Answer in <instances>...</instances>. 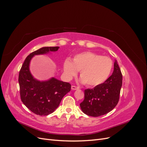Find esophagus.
I'll use <instances>...</instances> for the list:
<instances>
[{
  "label": "esophagus",
  "mask_w": 147,
  "mask_h": 147,
  "mask_svg": "<svg viewBox=\"0 0 147 147\" xmlns=\"http://www.w3.org/2000/svg\"><path fill=\"white\" fill-rule=\"evenodd\" d=\"M71 89H72V90H78V87L72 85V86H71Z\"/></svg>",
  "instance_id": "34e87169"
}]
</instances>
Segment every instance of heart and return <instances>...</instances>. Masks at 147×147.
Wrapping results in <instances>:
<instances>
[{
	"label": "heart",
	"instance_id": "1",
	"mask_svg": "<svg viewBox=\"0 0 147 147\" xmlns=\"http://www.w3.org/2000/svg\"><path fill=\"white\" fill-rule=\"evenodd\" d=\"M113 68V61L109 57L101 56L92 52H84L75 56L73 61L66 59L64 71L70 79L80 71L81 81L87 86H96L105 82Z\"/></svg>",
	"mask_w": 147,
	"mask_h": 147
}]
</instances>
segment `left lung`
<instances>
[{"mask_svg":"<svg viewBox=\"0 0 147 147\" xmlns=\"http://www.w3.org/2000/svg\"><path fill=\"white\" fill-rule=\"evenodd\" d=\"M122 80L121 70L115 61L113 74L105 82L84 90V99L80 104L83 112L97 117L112 110L118 103Z\"/></svg>","mask_w":147,"mask_h":147,"instance_id":"8db88e82","label":"left lung"}]
</instances>
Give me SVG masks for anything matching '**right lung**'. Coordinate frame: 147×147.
Segmentation results:
<instances>
[{
    "label": "right lung",
    "instance_id": "obj_1",
    "mask_svg": "<svg viewBox=\"0 0 147 147\" xmlns=\"http://www.w3.org/2000/svg\"><path fill=\"white\" fill-rule=\"evenodd\" d=\"M58 49L59 47H43L31 53L26 58L19 72L21 101L31 112L40 116H46L58 107L63 97L70 91L71 84L55 78L46 82L36 80L30 72L29 63L34 55L56 51Z\"/></svg>",
    "mask_w": 147,
    "mask_h": 147
}]
</instances>
